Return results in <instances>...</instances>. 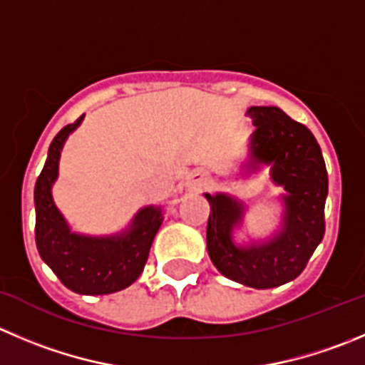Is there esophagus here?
<instances>
[{"label":"esophagus","mask_w":365,"mask_h":365,"mask_svg":"<svg viewBox=\"0 0 365 365\" xmlns=\"http://www.w3.org/2000/svg\"><path fill=\"white\" fill-rule=\"evenodd\" d=\"M211 182V177L206 170H193L188 177V188L195 190V192H200V190L207 188Z\"/></svg>","instance_id":"esophagus-1"}]
</instances>
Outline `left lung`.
<instances>
[{"instance_id":"left-lung-1","label":"left lung","mask_w":365,"mask_h":365,"mask_svg":"<svg viewBox=\"0 0 365 365\" xmlns=\"http://www.w3.org/2000/svg\"><path fill=\"white\" fill-rule=\"evenodd\" d=\"M247 114L256 127L251 168L270 165L272 180L287 192L283 229L265 244L238 247L232 244V229L242 222L244 206L224 193H206L211 207L207 252L229 279L252 289H274L303 272L324 237L328 172L310 128L277 107H251Z\"/></svg>"}]
</instances>
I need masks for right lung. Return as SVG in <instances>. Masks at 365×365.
I'll return each mask as SVG.
<instances>
[{
  "instance_id": "add662e5",
  "label": "right lung",
  "mask_w": 365,
  "mask_h": 365,
  "mask_svg": "<svg viewBox=\"0 0 365 365\" xmlns=\"http://www.w3.org/2000/svg\"><path fill=\"white\" fill-rule=\"evenodd\" d=\"M81 118L61 128L48 150L46 163L37 177L36 244L41 258L69 290L86 296H103L127 289L140 277L148 259L155 232L161 227V207H143L133 225L121 235L93 238L75 235L55 207L51 185L57 179L58 158L66 138L81 125Z\"/></svg>"
}]
</instances>
